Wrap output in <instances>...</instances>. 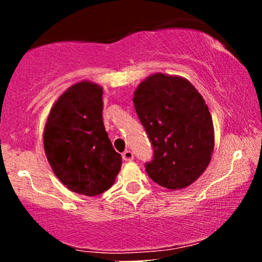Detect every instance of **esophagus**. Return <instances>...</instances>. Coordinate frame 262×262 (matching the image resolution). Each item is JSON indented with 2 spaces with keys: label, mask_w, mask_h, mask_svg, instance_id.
<instances>
[{
  "label": "esophagus",
  "mask_w": 262,
  "mask_h": 262,
  "mask_svg": "<svg viewBox=\"0 0 262 262\" xmlns=\"http://www.w3.org/2000/svg\"><path fill=\"white\" fill-rule=\"evenodd\" d=\"M133 159H134V155L130 150H125V151L123 152V160L124 161H132Z\"/></svg>",
  "instance_id": "obj_1"
}]
</instances>
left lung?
Masks as SVG:
<instances>
[{
	"label": "left lung",
	"mask_w": 262,
	"mask_h": 262,
	"mask_svg": "<svg viewBox=\"0 0 262 262\" xmlns=\"http://www.w3.org/2000/svg\"><path fill=\"white\" fill-rule=\"evenodd\" d=\"M133 102L154 146L149 177L171 191L188 187L214 151V127L202 95L185 77L156 73L138 85Z\"/></svg>",
	"instance_id": "left-lung-1"
}]
</instances>
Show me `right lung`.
I'll list each match as a JSON object with an SVG mask.
<instances>
[{
    "mask_svg": "<svg viewBox=\"0 0 262 262\" xmlns=\"http://www.w3.org/2000/svg\"><path fill=\"white\" fill-rule=\"evenodd\" d=\"M103 89L80 81L56 100L44 125L48 161L62 185L93 197L112 187L122 166L102 118Z\"/></svg>",
    "mask_w": 262,
    "mask_h": 262,
    "instance_id": "1",
    "label": "right lung"
}]
</instances>
